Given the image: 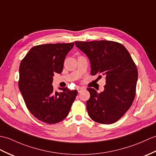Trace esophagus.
Here are the masks:
<instances>
[{
    "label": "esophagus",
    "mask_w": 156,
    "mask_h": 156,
    "mask_svg": "<svg viewBox=\"0 0 156 156\" xmlns=\"http://www.w3.org/2000/svg\"><path fill=\"white\" fill-rule=\"evenodd\" d=\"M85 90V88H84V87H78L77 88V90L79 93L81 92L82 90Z\"/></svg>",
    "instance_id": "esophagus-1"
}]
</instances>
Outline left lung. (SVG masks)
Segmentation results:
<instances>
[{"label": "left lung", "mask_w": 156, "mask_h": 156, "mask_svg": "<svg viewBox=\"0 0 156 156\" xmlns=\"http://www.w3.org/2000/svg\"><path fill=\"white\" fill-rule=\"evenodd\" d=\"M75 44L88 57L91 74L106 77L103 92L87 88L90 94L86 102L89 116L100 124H113L125 114L135 98L138 74L134 62L125 46L117 42L76 41Z\"/></svg>", "instance_id": "left-lung-1"}]
</instances>
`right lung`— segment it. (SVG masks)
Here are the masks:
<instances>
[{
	"instance_id": "add662e5",
	"label": "right lung",
	"mask_w": 156,
	"mask_h": 156,
	"mask_svg": "<svg viewBox=\"0 0 156 156\" xmlns=\"http://www.w3.org/2000/svg\"><path fill=\"white\" fill-rule=\"evenodd\" d=\"M74 42L35 46L22 60L19 90L30 113L46 124H56L67 117L77 96V90L62 88L53 91L54 73L60 74L67 54Z\"/></svg>"
}]
</instances>
